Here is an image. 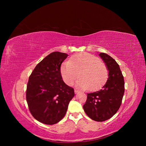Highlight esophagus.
Here are the masks:
<instances>
[{
	"mask_svg": "<svg viewBox=\"0 0 146 146\" xmlns=\"http://www.w3.org/2000/svg\"><path fill=\"white\" fill-rule=\"evenodd\" d=\"M74 92H75V93L77 94V93H78V92H79V91L77 90H76V89H75V90H74Z\"/></svg>",
	"mask_w": 146,
	"mask_h": 146,
	"instance_id": "esophagus-1",
	"label": "esophagus"
}]
</instances>
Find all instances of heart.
I'll list each match as a JSON object with an SVG mask.
<instances>
[{"label":"heart","mask_w":146,"mask_h":146,"mask_svg":"<svg viewBox=\"0 0 146 146\" xmlns=\"http://www.w3.org/2000/svg\"><path fill=\"white\" fill-rule=\"evenodd\" d=\"M61 76L64 82L72 85L79 77L77 86L90 91L102 86L108 76L107 66L100 59L88 53H82L72 56L61 68Z\"/></svg>","instance_id":"heart-1"}]
</instances>
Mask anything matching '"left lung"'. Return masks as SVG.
Returning <instances> with one entry per match:
<instances>
[{
    "mask_svg": "<svg viewBox=\"0 0 146 146\" xmlns=\"http://www.w3.org/2000/svg\"><path fill=\"white\" fill-rule=\"evenodd\" d=\"M109 71L107 83L102 89L87 94V99L83 107L91 119L103 122L113 117L121 107L124 94V80L119 64L112 57L100 53Z\"/></svg>",
    "mask_w": 146,
    "mask_h": 146,
    "instance_id": "8db88e82",
    "label": "left lung"
}]
</instances>
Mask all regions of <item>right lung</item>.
<instances>
[{"instance_id": "right-lung-1", "label": "right lung", "mask_w": 146, "mask_h": 146, "mask_svg": "<svg viewBox=\"0 0 146 146\" xmlns=\"http://www.w3.org/2000/svg\"><path fill=\"white\" fill-rule=\"evenodd\" d=\"M68 54H50L35 68L29 77L26 100L30 113L37 121L53 125L62 119L74 96V88L66 85L61 65Z\"/></svg>"}]
</instances>
